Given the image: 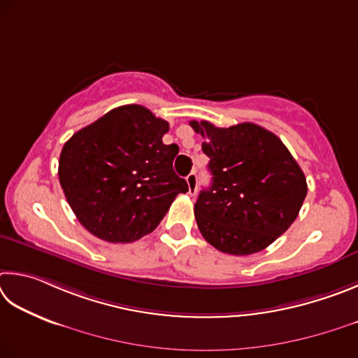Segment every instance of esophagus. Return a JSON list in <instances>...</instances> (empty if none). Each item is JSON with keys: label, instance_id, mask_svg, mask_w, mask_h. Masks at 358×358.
Here are the masks:
<instances>
[{"label": "esophagus", "instance_id": "obj_1", "mask_svg": "<svg viewBox=\"0 0 358 358\" xmlns=\"http://www.w3.org/2000/svg\"><path fill=\"white\" fill-rule=\"evenodd\" d=\"M187 184H189V192L190 195H195L196 189H198V178H196V173L192 171L189 176H187Z\"/></svg>", "mask_w": 358, "mask_h": 358}]
</instances>
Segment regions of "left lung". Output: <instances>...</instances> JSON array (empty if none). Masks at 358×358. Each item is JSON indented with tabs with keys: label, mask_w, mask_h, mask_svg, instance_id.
<instances>
[{
	"label": "left lung",
	"mask_w": 358,
	"mask_h": 358,
	"mask_svg": "<svg viewBox=\"0 0 358 358\" xmlns=\"http://www.w3.org/2000/svg\"><path fill=\"white\" fill-rule=\"evenodd\" d=\"M204 138L212 184L195 204L198 228L212 247L247 256L271 245L291 227L306 196V179L280 138L259 125L228 129L192 121Z\"/></svg>",
	"instance_id": "8db88e82"
}]
</instances>
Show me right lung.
I'll use <instances>...</instances> for the list:
<instances>
[{
  "label": "right lung",
  "instance_id": "obj_1",
  "mask_svg": "<svg viewBox=\"0 0 358 358\" xmlns=\"http://www.w3.org/2000/svg\"><path fill=\"white\" fill-rule=\"evenodd\" d=\"M169 124L141 105H124L73 134L58 176L78 222L99 239L129 243L159 227L179 193V148L163 144Z\"/></svg>",
  "mask_w": 358,
  "mask_h": 358
}]
</instances>
